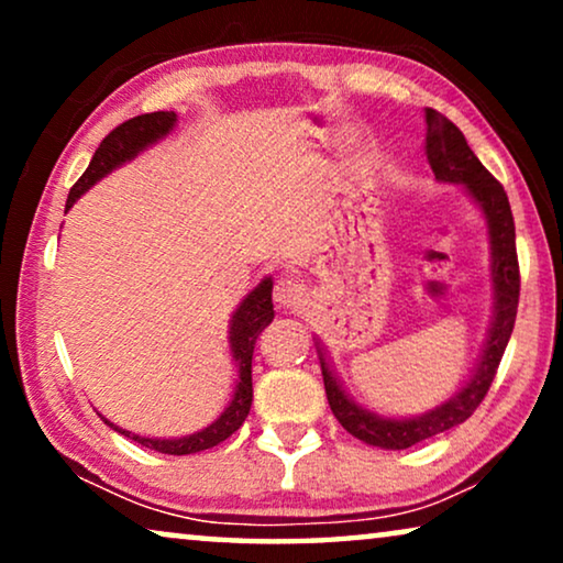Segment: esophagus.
<instances>
[{
  "label": "esophagus",
  "mask_w": 563,
  "mask_h": 563,
  "mask_svg": "<svg viewBox=\"0 0 563 563\" xmlns=\"http://www.w3.org/2000/svg\"><path fill=\"white\" fill-rule=\"evenodd\" d=\"M274 302L282 310H299L307 302V289L295 279H282L274 287Z\"/></svg>",
  "instance_id": "34e87169"
}]
</instances>
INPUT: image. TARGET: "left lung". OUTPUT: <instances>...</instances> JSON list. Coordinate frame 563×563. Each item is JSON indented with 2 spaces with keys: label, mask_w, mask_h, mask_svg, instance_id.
<instances>
[{
  "label": "left lung",
  "mask_w": 563,
  "mask_h": 563,
  "mask_svg": "<svg viewBox=\"0 0 563 563\" xmlns=\"http://www.w3.org/2000/svg\"><path fill=\"white\" fill-rule=\"evenodd\" d=\"M426 156L435 179L443 184H459L484 214L489 233V279L495 302H492L489 330L474 372L445 402L422 415H412V418H384V415L358 405L345 391L333 366L328 364L325 345H322L320 338H314L328 405L338 422L358 441L387 451L410 449V445L441 435L472 418L484 395H487L492 379H495L507 341L512 335L515 314H518L520 272L518 253H515V222L503 184L474 156L464 133L435 110H426Z\"/></svg>",
  "instance_id": "obj_1"
}]
</instances>
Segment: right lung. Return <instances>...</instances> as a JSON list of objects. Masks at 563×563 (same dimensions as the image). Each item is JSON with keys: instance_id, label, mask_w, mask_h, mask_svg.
Segmentation results:
<instances>
[{"instance_id": "right-lung-1", "label": "right lung", "mask_w": 563, "mask_h": 563, "mask_svg": "<svg viewBox=\"0 0 563 563\" xmlns=\"http://www.w3.org/2000/svg\"><path fill=\"white\" fill-rule=\"evenodd\" d=\"M176 128V112H151V114H137V118L122 122L112 130L110 135L99 143L95 156L87 172L81 174V179L74 184L66 199V212L71 210L76 199L95 187L99 179H104L107 174H112L114 168H120L128 161H133L137 153H143L151 145L172 133ZM272 289L274 282L272 276H264L258 282V287H253L249 295L243 297V302L235 307L233 318L228 325V343H230V356H233L238 366V382L233 389V399H230L225 410L220 412V418L210 422V426L197 430L191 435L181 438H151V435H137L130 430L114 426L107 418H102L112 430H118L125 438H133L145 449H153L158 453H172V456H187V453H199L205 449H212L235 433L243 426V420L249 418L251 402H253V382H251V358L256 341L268 322L274 320V302H272Z\"/></svg>"}]
</instances>
